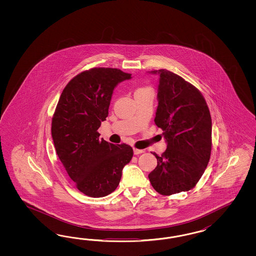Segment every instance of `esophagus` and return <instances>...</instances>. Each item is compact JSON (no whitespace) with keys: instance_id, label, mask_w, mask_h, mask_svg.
Listing matches in <instances>:
<instances>
[{"instance_id":"obj_1","label":"esophagus","mask_w":256,"mask_h":256,"mask_svg":"<svg viewBox=\"0 0 256 256\" xmlns=\"http://www.w3.org/2000/svg\"><path fill=\"white\" fill-rule=\"evenodd\" d=\"M133 152H134V155H139V154L144 153V150H142V149H137V148H134V149H133Z\"/></svg>"}]
</instances>
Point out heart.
<instances>
[{
	"instance_id": "b5f03b06",
	"label": "heart",
	"mask_w": 256,
	"mask_h": 256,
	"mask_svg": "<svg viewBox=\"0 0 256 256\" xmlns=\"http://www.w3.org/2000/svg\"><path fill=\"white\" fill-rule=\"evenodd\" d=\"M144 89H146V88H144V87H142V88H138V89L136 90V92H137V91H140V90H144Z\"/></svg>"
}]
</instances>
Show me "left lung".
I'll use <instances>...</instances> for the list:
<instances>
[{
  "label": "left lung",
  "mask_w": 256,
  "mask_h": 256,
  "mask_svg": "<svg viewBox=\"0 0 256 256\" xmlns=\"http://www.w3.org/2000/svg\"><path fill=\"white\" fill-rule=\"evenodd\" d=\"M160 74L158 105L155 123L162 130L167 149L155 155L158 165L148 174L151 185L162 195L194 188L210 162L212 122L201 92L182 77L167 70Z\"/></svg>",
  "instance_id": "obj_1"
}]
</instances>
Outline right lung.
Returning a JSON list of instances; mask_svg holds the SVG:
<instances>
[{"mask_svg": "<svg viewBox=\"0 0 256 256\" xmlns=\"http://www.w3.org/2000/svg\"><path fill=\"white\" fill-rule=\"evenodd\" d=\"M132 74L94 68L73 78L62 90L52 120L56 153L78 190L100 198L116 190L133 149L100 139L114 87Z\"/></svg>", "mask_w": 256, "mask_h": 256, "instance_id": "add662e5", "label": "right lung"}]
</instances>
